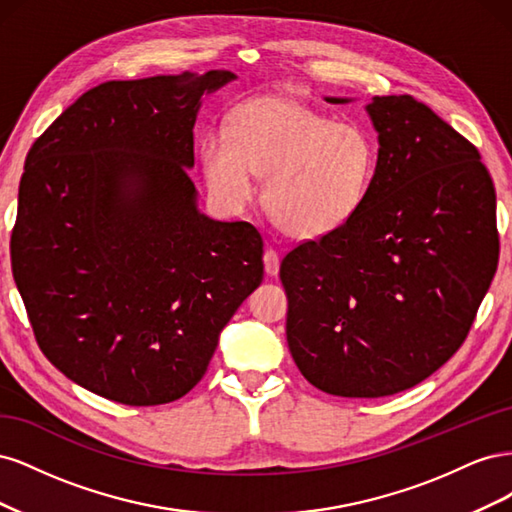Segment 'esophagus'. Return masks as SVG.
I'll return each instance as SVG.
<instances>
[{
  "instance_id": "1",
  "label": "esophagus",
  "mask_w": 512,
  "mask_h": 512,
  "mask_svg": "<svg viewBox=\"0 0 512 512\" xmlns=\"http://www.w3.org/2000/svg\"><path fill=\"white\" fill-rule=\"evenodd\" d=\"M265 271L271 277H275L277 273H280V254H277L275 250H267L265 252Z\"/></svg>"
}]
</instances>
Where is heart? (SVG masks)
<instances>
[{
  "mask_svg": "<svg viewBox=\"0 0 512 512\" xmlns=\"http://www.w3.org/2000/svg\"><path fill=\"white\" fill-rule=\"evenodd\" d=\"M378 151L356 123H337L292 96H260L232 111L226 134H209L200 164L211 192L230 207L262 203L288 237L314 241L350 224L367 203Z\"/></svg>",
  "mask_w": 512,
  "mask_h": 512,
  "instance_id": "1",
  "label": "heart"
}]
</instances>
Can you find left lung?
Masks as SVG:
<instances>
[{"mask_svg": "<svg viewBox=\"0 0 512 512\" xmlns=\"http://www.w3.org/2000/svg\"><path fill=\"white\" fill-rule=\"evenodd\" d=\"M365 111L378 134L367 203L280 267L292 359L339 397L395 395L440 369L466 339L500 252L476 147L412 96L374 98Z\"/></svg>", "mask_w": 512, "mask_h": 512, "instance_id": "8db88e82", "label": "left lung"}]
</instances>
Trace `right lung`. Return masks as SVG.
I'll return each mask as SVG.
<instances>
[{
  "label": "right lung",
  "instance_id": "add662e5",
  "mask_svg": "<svg viewBox=\"0 0 512 512\" xmlns=\"http://www.w3.org/2000/svg\"><path fill=\"white\" fill-rule=\"evenodd\" d=\"M228 70L108 81L29 149L10 252L38 346L83 389L160 406L205 376L262 282V237L198 209L203 96Z\"/></svg>",
  "mask_w": 512,
  "mask_h": 512
}]
</instances>
